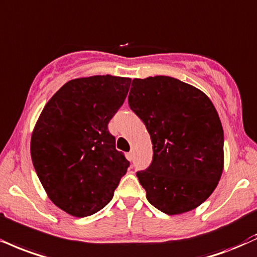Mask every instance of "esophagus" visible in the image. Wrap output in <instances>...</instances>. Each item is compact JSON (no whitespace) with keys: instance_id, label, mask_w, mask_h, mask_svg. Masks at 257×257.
Wrapping results in <instances>:
<instances>
[{"instance_id":"esophagus-1","label":"esophagus","mask_w":257,"mask_h":257,"mask_svg":"<svg viewBox=\"0 0 257 257\" xmlns=\"http://www.w3.org/2000/svg\"><path fill=\"white\" fill-rule=\"evenodd\" d=\"M134 157H135V154H134V151H131V152L128 153V159L131 160V162H133V160H134Z\"/></svg>"}]
</instances>
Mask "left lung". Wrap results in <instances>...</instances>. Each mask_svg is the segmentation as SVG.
<instances>
[{
  "label": "left lung",
  "instance_id": "obj_1",
  "mask_svg": "<svg viewBox=\"0 0 257 257\" xmlns=\"http://www.w3.org/2000/svg\"><path fill=\"white\" fill-rule=\"evenodd\" d=\"M128 103L146 125L153 159L137 172L148 202L169 215L189 212L217 188L224 169V131L214 105L170 76L134 79Z\"/></svg>",
  "mask_w": 257,
  "mask_h": 257
}]
</instances>
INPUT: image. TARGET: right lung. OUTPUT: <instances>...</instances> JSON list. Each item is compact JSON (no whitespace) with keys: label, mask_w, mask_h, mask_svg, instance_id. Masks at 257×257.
I'll return each instance as SVG.
<instances>
[{"label":"right lung","mask_w":257,"mask_h":257,"mask_svg":"<svg viewBox=\"0 0 257 257\" xmlns=\"http://www.w3.org/2000/svg\"><path fill=\"white\" fill-rule=\"evenodd\" d=\"M132 79L94 75L64 83L52 95L31 137V157L49 199L83 218L104 208L129 162L107 124L124 103Z\"/></svg>","instance_id":"right-lung-1"}]
</instances>
